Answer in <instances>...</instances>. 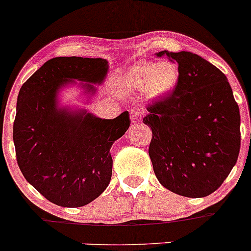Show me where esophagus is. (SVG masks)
Segmentation results:
<instances>
[{
	"label": "esophagus",
	"mask_w": 251,
	"mask_h": 251,
	"mask_svg": "<svg viewBox=\"0 0 251 251\" xmlns=\"http://www.w3.org/2000/svg\"><path fill=\"white\" fill-rule=\"evenodd\" d=\"M131 120H132L133 124L140 123L141 119H142V111L140 110L138 108H133L131 109Z\"/></svg>",
	"instance_id": "obj_1"
}]
</instances>
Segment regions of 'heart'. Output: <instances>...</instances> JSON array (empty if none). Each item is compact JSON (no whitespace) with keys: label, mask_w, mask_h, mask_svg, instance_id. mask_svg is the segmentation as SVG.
<instances>
[{"label":"heart","mask_w":251,"mask_h":251,"mask_svg":"<svg viewBox=\"0 0 251 251\" xmlns=\"http://www.w3.org/2000/svg\"><path fill=\"white\" fill-rule=\"evenodd\" d=\"M179 81L176 64L163 61H140L132 65L124 75V82L133 91H143L151 98H163L172 93Z\"/></svg>","instance_id":"obj_1"}]
</instances>
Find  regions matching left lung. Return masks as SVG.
<instances>
[{"label":"left lung","mask_w":251,"mask_h":251,"mask_svg":"<svg viewBox=\"0 0 251 251\" xmlns=\"http://www.w3.org/2000/svg\"><path fill=\"white\" fill-rule=\"evenodd\" d=\"M165 55L176 62L179 81L164 98L147 106L152 128L150 158L158 181L177 195L215 193L235 165L240 150L239 106L227 77L189 51Z\"/></svg>","instance_id":"8db88e82"}]
</instances>
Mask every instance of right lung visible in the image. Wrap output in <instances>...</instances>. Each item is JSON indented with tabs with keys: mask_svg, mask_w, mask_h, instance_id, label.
<instances>
[{
	"mask_svg": "<svg viewBox=\"0 0 251 251\" xmlns=\"http://www.w3.org/2000/svg\"><path fill=\"white\" fill-rule=\"evenodd\" d=\"M109 71L105 58L55 57L22 86L13 141L26 181L50 202L81 207L96 200L111 179L110 148L130 126L127 111L100 119L86 109L61 106L58 93L77 84L89 97Z\"/></svg>",
	"mask_w": 251,
	"mask_h": 251,
	"instance_id": "1",
	"label": "right lung"
}]
</instances>
